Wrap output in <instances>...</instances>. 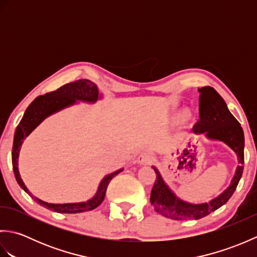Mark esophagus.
I'll return each instance as SVG.
<instances>
[{
    "instance_id": "esophagus-1",
    "label": "esophagus",
    "mask_w": 257,
    "mask_h": 257,
    "mask_svg": "<svg viewBox=\"0 0 257 257\" xmlns=\"http://www.w3.org/2000/svg\"><path fill=\"white\" fill-rule=\"evenodd\" d=\"M152 161V156L148 152H143L138 158H137V162L140 166H146V165H150Z\"/></svg>"
}]
</instances>
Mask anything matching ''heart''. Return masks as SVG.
<instances>
[{"instance_id":"obj_1","label":"heart","mask_w":257,"mask_h":257,"mask_svg":"<svg viewBox=\"0 0 257 257\" xmlns=\"http://www.w3.org/2000/svg\"><path fill=\"white\" fill-rule=\"evenodd\" d=\"M192 117V112L189 109H180L172 116V122L174 124H181L187 122Z\"/></svg>"}]
</instances>
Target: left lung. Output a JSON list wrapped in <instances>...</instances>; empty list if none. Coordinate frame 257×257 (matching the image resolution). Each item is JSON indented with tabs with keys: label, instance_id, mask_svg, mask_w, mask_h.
<instances>
[{
	"label": "left lung",
	"instance_id": "1",
	"mask_svg": "<svg viewBox=\"0 0 257 257\" xmlns=\"http://www.w3.org/2000/svg\"><path fill=\"white\" fill-rule=\"evenodd\" d=\"M198 91L200 120L193 127V133L204 134L206 139L226 145L235 152L238 166L228 187L215 198L202 203H191L179 198L165 181L158 168L152 166L157 178L151 190L150 202L156 212L171 220H199L224 205L235 191L244 169V133L241 124L214 88L204 86Z\"/></svg>",
	"mask_w": 257,
	"mask_h": 257
}]
</instances>
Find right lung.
<instances>
[{"mask_svg":"<svg viewBox=\"0 0 257 257\" xmlns=\"http://www.w3.org/2000/svg\"><path fill=\"white\" fill-rule=\"evenodd\" d=\"M102 98V94H100L99 90H98V87L96 84H94L88 79H79L77 81H74V83L64 85L57 90L48 92V94H45L44 96H38L33 100L31 105L27 107L24 112V116L22 118L18 127H16L14 134L12 150L13 171L15 174L16 181H18L20 187L40 205L57 213H81L94 210L98 205L101 204V202L105 199L106 190L109 182H110V180L123 170V168L118 169V170L103 177L99 185H98V189L95 195L89 200L84 202H75V203L62 204L48 203V202L42 201L41 199L36 198V196L33 195L29 191V189L26 188V185L24 184L23 180H22L20 176L19 157L21 147L23 145L24 139L26 137H29V135L38 124L44 121L47 117L63 110L65 108L72 107L78 102L95 103L98 100H101Z\"/></svg>","mask_w":257,"mask_h":257,"instance_id":"1","label":"right lung"}]
</instances>
